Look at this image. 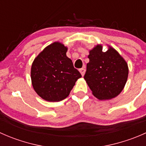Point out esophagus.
Masks as SVG:
<instances>
[{
  "label": "esophagus",
  "instance_id": "34e87169",
  "mask_svg": "<svg viewBox=\"0 0 146 146\" xmlns=\"http://www.w3.org/2000/svg\"><path fill=\"white\" fill-rule=\"evenodd\" d=\"M79 71H80V73H81L82 76H83L84 75H85V68H80V70H79Z\"/></svg>",
  "mask_w": 146,
  "mask_h": 146
}]
</instances>
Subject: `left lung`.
I'll return each instance as SVG.
<instances>
[{"instance_id":"obj_1","label":"left lung","mask_w":146,"mask_h":146,"mask_svg":"<svg viewBox=\"0 0 146 146\" xmlns=\"http://www.w3.org/2000/svg\"><path fill=\"white\" fill-rule=\"evenodd\" d=\"M88 58L84 78L94 96L101 100L117 97L124 88L129 74L124 59L111 47L103 52L101 45L91 50Z\"/></svg>"}]
</instances>
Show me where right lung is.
Segmentation results:
<instances>
[{"instance_id":"1","label":"right lung","mask_w":146,"mask_h":146,"mask_svg":"<svg viewBox=\"0 0 146 146\" xmlns=\"http://www.w3.org/2000/svg\"><path fill=\"white\" fill-rule=\"evenodd\" d=\"M67 48L59 42L46 47L32 63L31 78L35 92L48 102L67 98L81 77L73 62L66 56Z\"/></svg>"}]
</instances>
